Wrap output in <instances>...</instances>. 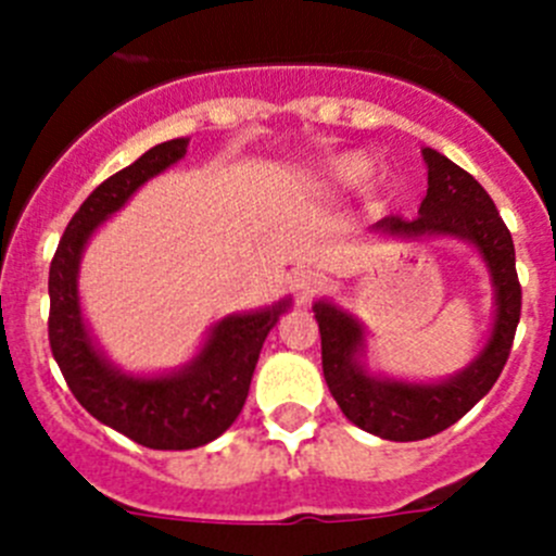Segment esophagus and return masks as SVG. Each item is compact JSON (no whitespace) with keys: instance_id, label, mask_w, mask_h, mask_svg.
Returning a JSON list of instances; mask_svg holds the SVG:
<instances>
[{"instance_id":"esophagus-1","label":"esophagus","mask_w":556,"mask_h":556,"mask_svg":"<svg viewBox=\"0 0 556 556\" xmlns=\"http://www.w3.org/2000/svg\"><path fill=\"white\" fill-rule=\"evenodd\" d=\"M323 289H326V278H323L320 273H314V269H303V273H298V278H294V292H298L301 301H308V298H314V294L323 292Z\"/></svg>"}]
</instances>
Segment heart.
<instances>
[{"label":"heart","mask_w":556,"mask_h":556,"mask_svg":"<svg viewBox=\"0 0 556 556\" xmlns=\"http://www.w3.org/2000/svg\"><path fill=\"white\" fill-rule=\"evenodd\" d=\"M367 172H370V164L365 159H358V155H348V159L333 161L331 166V178L337 184H358L362 178H367Z\"/></svg>","instance_id":"obj_1"}]
</instances>
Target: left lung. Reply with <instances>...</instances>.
Here are the masks:
<instances>
[{
  "label": "left lung",
  "instance_id": "left-lung-1",
  "mask_svg": "<svg viewBox=\"0 0 556 556\" xmlns=\"http://www.w3.org/2000/svg\"><path fill=\"white\" fill-rule=\"evenodd\" d=\"M429 191L415 219L401 214L376 225L397 236L448 233L462 236L481 250L495 283V326L488 348L473 365L443 384H401L365 376L356 365L362 328L331 303H314L320 323L323 376L342 415L358 429L395 443H412L440 434L468 415L481 397L493 390L513 351L515 328L520 320V281L515 269V244L509 228L479 180L448 161L443 152L426 147Z\"/></svg>",
  "mask_w": 556,
  "mask_h": 556
}]
</instances>
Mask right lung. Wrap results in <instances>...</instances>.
I'll list each match as a JSON object with an SVG mask.
<instances>
[{
    "instance_id": "1",
    "label": "right lung",
    "mask_w": 556,
    "mask_h": 556,
    "mask_svg": "<svg viewBox=\"0 0 556 556\" xmlns=\"http://www.w3.org/2000/svg\"><path fill=\"white\" fill-rule=\"evenodd\" d=\"M186 144V139L164 141L102 180L68 219L49 267V348L68 390L100 424L155 451L200 448L230 429L248 397L264 339L287 308L278 303L269 312L225 317L194 365L178 376L127 378L94 351L77 303L83 248L97 225L122 208L144 180L184 159Z\"/></svg>"
}]
</instances>
